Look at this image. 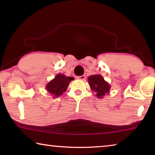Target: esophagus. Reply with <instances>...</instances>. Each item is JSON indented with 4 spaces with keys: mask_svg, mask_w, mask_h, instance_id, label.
I'll use <instances>...</instances> for the list:
<instances>
[{
    "mask_svg": "<svg viewBox=\"0 0 155 155\" xmlns=\"http://www.w3.org/2000/svg\"><path fill=\"white\" fill-rule=\"evenodd\" d=\"M85 78H86L85 75H82V76H79V77H77V78H78V79L83 80V81L85 80Z\"/></svg>",
    "mask_w": 155,
    "mask_h": 155,
    "instance_id": "obj_1",
    "label": "esophagus"
}]
</instances>
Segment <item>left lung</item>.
Segmentation results:
<instances>
[{
	"instance_id": "8db88e82",
	"label": "left lung",
	"mask_w": 155,
	"mask_h": 155,
	"mask_svg": "<svg viewBox=\"0 0 155 155\" xmlns=\"http://www.w3.org/2000/svg\"><path fill=\"white\" fill-rule=\"evenodd\" d=\"M88 83L91 90L96 93V96L99 98H103L105 94L109 91L110 85L100 74H94L89 77Z\"/></svg>"
}]
</instances>
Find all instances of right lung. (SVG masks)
I'll list each match as a JSON object with an SVG mask.
<instances>
[{"label": "right lung", "mask_w": 155, "mask_h": 155, "mask_svg": "<svg viewBox=\"0 0 155 155\" xmlns=\"http://www.w3.org/2000/svg\"><path fill=\"white\" fill-rule=\"evenodd\" d=\"M74 79L73 77H65L61 74H57L53 80L47 84L46 90L52 96L59 97L66 91L70 81Z\"/></svg>", "instance_id": "add662e5"}]
</instances>
